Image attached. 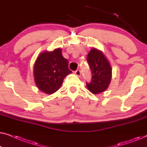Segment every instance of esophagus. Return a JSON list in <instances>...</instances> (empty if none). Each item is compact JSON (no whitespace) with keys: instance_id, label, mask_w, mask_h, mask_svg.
<instances>
[{"instance_id":"obj_1","label":"esophagus","mask_w":147,"mask_h":147,"mask_svg":"<svg viewBox=\"0 0 147 147\" xmlns=\"http://www.w3.org/2000/svg\"><path fill=\"white\" fill-rule=\"evenodd\" d=\"M75 74L77 76H78V77H80L81 76V71H80V69H77L76 71H75Z\"/></svg>"}]
</instances>
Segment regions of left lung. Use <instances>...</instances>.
Returning a JSON list of instances; mask_svg holds the SVG:
<instances>
[{
  "instance_id": "8db88e82",
  "label": "left lung",
  "mask_w": 147,
  "mask_h": 147,
  "mask_svg": "<svg viewBox=\"0 0 147 147\" xmlns=\"http://www.w3.org/2000/svg\"><path fill=\"white\" fill-rule=\"evenodd\" d=\"M87 61L92 70V79L86 84L88 89L94 94L105 91L112 80V67L103 52L92 48L88 54Z\"/></svg>"
}]
</instances>
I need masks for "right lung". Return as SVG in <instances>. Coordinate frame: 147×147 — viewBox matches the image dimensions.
I'll use <instances>...</instances> for the list:
<instances>
[{
    "instance_id": "1",
    "label": "right lung",
    "mask_w": 147,
    "mask_h": 147,
    "mask_svg": "<svg viewBox=\"0 0 147 147\" xmlns=\"http://www.w3.org/2000/svg\"><path fill=\"white\" fill-rule=\"evenodd\" d=\"M61 48L52 51H44L38 55L33 66V76L38 89L46 94L57 92L64 78L71 71L68 60L62 55Z\"/></svg>"
}]
</instances>
